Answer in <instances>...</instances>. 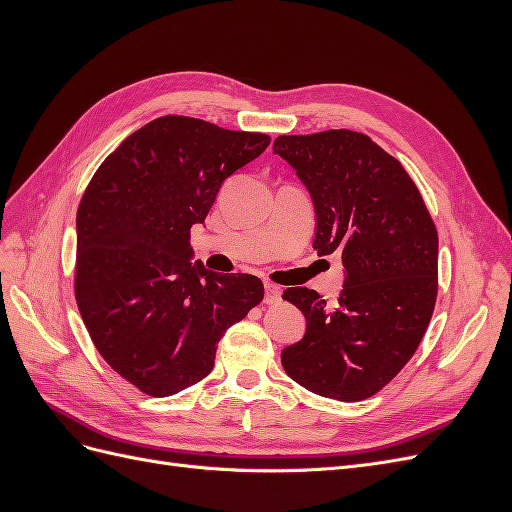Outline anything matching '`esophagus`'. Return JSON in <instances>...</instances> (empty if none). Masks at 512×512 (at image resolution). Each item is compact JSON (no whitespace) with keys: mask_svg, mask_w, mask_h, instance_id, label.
I'll return each mask as SVG.
<instances>
[{"mask_svg":"<svg viewBox=\"0 0 512 512\" xmlns=\"http://www.w3.org/2000/svg\"><path fill=\"white\" fill-rule=\"evenodd\" d=\"M280 299H282L280 288L273 286V284H265V303L267 305H275Z\"/></svg>","mask_w":512,"mask_h":512,"instance_id":"obj_1","label":"esophagus"}]
</instances>
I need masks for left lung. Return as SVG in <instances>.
Returning a JSON list of instances; mask_svg holds the SVG:
<instances>
[{
	"mask_svg": "<svg viewBox=\"0 0 512 512\" xmlns=\"http://www.w3.org/2000/svg\"><path fill=\"white\" fill-rule=\"evenodd\" d=\"M316 209L314 250L344 265L337 303L288 288L307 329L282 350L286 374L322 397L361 401L404 367L438 297V232L414 181L369 136L352 130L277 136Z\"/></svg>",
	"mask_w": 512,
	"mask_h": 512,
	"instance_id": "obj_1",
	"label": "left lung"
}]
</instances>
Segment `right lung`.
I'll return each mask as SVG.
<instances>
[{
  "label": "right lung",
  "instance_id": "right-lung-1",
  "mask_svg": "<svg viewBox=\"0 0 512 512\" xmlns=\"http://www.w3.org/2000/svg\"><path fill=\"white\" fill-rule=\"evenodd\" d=\"M269 143L166 115L130 134L87 185L76 211V303L102 359L151 397L203 380L226 329L265 297L256 275L192 262L190 228Z\"/></svg>",
  "mask_w": 512,
  "mask_h": 512
}]
</instances>
